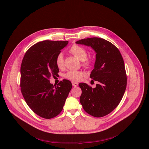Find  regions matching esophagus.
<instances>
[{"instance_id":"34e87169","label":"esophagus","mask_w":149,"mask_h":149,"mask_svg":"<svg viewBox=\"0 0 149 149\" xmlns=\"http://www.w3.org/2000/svg\"><path fill=\"white\" fill-rule=\"evenodd\" d=\"M72 86H73L74 87H77V86H78V85H79L78 83H76V82H74V81H72Z\"/></svg>"}]
</instances>
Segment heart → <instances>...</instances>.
I'll return each mask as SVG.
<instances>
[{
  "instance_id": "1",
  "label": "heart",
  "mask_w": 149,
  "mask_h": 149,
  "mask_svg": "<svg viewBox=\"0 0 149 149\" xmlns=\"http://www.w3.org/2000/svg\"><path fill=\"white\" fill-rule=\"evenodd\" d=\"M69 52L77 56L78 58L83 61V64L85 66H90V61L87 60L88 52L87 50L82 46H79V45L74 44L69 49ZM56 64L57 67L62 69L64 67V56L62 53H60L57 55L56 58ZM84 76V73L81 71L77 70H69L64 74V77L66 79L73 81H79L82 79Z\"/></svg>"
}]
</instances>
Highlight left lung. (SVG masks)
<instances>
[{
    "mask_svg": "<svg viewBox=\"0 0 149 149\" xmlns=\"http://www.w3.org/2000/svg\"><path fill=\"white\" fill-rule=\"evenodd\" d=\"M91 47L96 53L91 79L97 81L92 88L80 83V102L84 110L94 117L110 113L121 101L127 86L124 62L119 49L110 42L100 38H89L75 42Z\"/></svg>",
    "mask_w": 149,
    "mask_h": 149,
    "instance_id": "1",
    "label": "left lung"
}]
</instances>
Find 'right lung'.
Here are the masks:
<instances>
[{
	"mask_svg": "<svg viewBox=\"0 0 149 149\" xmlns=\"http://www.w3.org/2000/svg\"><path fill=\"white\" fill-rule=\"evenodd\" d=\"M68 41L39 42L25 53L21 66V89L28 106L45 119L58 115L72 88V83L63 80L57 86L50 83L51 76L58 75L56 58Z\"/></svg>",
	"mask_w": 149,
	"mask_h": 149,
	"instance_id": "add662e5",
	"label": "right lung"
}]
</instances>
